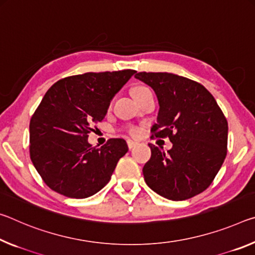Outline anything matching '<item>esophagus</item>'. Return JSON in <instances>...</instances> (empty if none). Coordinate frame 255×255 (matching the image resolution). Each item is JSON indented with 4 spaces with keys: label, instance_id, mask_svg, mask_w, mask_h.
Masks as SVG:
<instances>
[{
    "label": "esophagus",
    "instance_id": "obj_1",
    "mask_svg": "<svg viewBox=\"0 0 255 255\" xmlns=\"http://www.w3.org/2000/svg\"><path fill=\"white\" fill-rule=\"evenodd\" d=\"M127 143H128V149L134 148L135 145H136V142H135V141H133V140H128V141H127Z\"/></svg>",
    "mask_w": 255,
    "mask_h": 255
}]
</instances>
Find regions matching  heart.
Masks as SVG:
<instances>
[{
  "mask_svg": "<svg viewBox=\"0 0 255 255\" xmlns=\"http://www.w3.org/2000/svg\"><path fill=\"white\" fill-rule=\"evenodd\" d=\"M147 91H150V89L147 88V87H144V86H136V87H134V88L132 89V95H133V97H137V96H140V95H142L144 93H147ZM127 132L128 133V134L135 136V135H137L140 133V128H136V127H128L127 128Z\"/></svg>",
  "mask_w": 255,
  "mask_h": 255,
  "instance_id": "obj_1",
  "label": "heart"
}]
</instances>
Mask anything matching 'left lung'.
Listing matches in <instances>:
<instances>
[{
  "label": "left lung",
  "instance_id": "obj_1",
  "mask_svg": "<svg viewBox=\"0 0 255 255\" xmlns=\"http://www.w3.org/2000/svg\"><path fill=\"white\" fill-rule=\"evenodd\" d=\"M159 103L156 137H169L173 148L150 143L144 181L161 197L182 201L207 190L227 155L228 123L209 91L197 81L167 72H139Z\"/></svg>",
  "mask_w": 255,
  "mask_h": 255
}]
</instances>
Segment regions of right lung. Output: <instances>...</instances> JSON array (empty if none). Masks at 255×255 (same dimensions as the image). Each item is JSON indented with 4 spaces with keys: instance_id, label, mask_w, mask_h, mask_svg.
<instances>
[{
    "instance_id": "obj_1",
    "label": "right lung",
    "mask_w": 255,
    "mask_h": 255,
    "mask_svg": "<svg viewBox=\"0 0 255 255\" xmlns=\"http://www.w3.org/2000/svg\"><path fill=\"white\" fill-rule=\"evenodd\" d=\"M135 72H87L61 79L47 90L29 124V151L49 189L85 199L110 182L128 144L124 139H110L96 148L88 142V134Z\"/></svg>"
}]
</instances>
